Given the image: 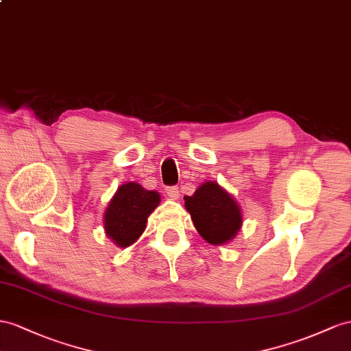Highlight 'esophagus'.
Segmentation results:
<instances>
[{
    "instance_id": "34e87169",
    "label": "esophagus",
    "mask_w": 351,
    "mask_h": 351,
    "mask_svg": "<svg viewBox=\"0 0 351 351\" xmlns=\"http://www.w3.org/2000/svg\"><path fill=\"white\" fill-rule=\"evenodd\" d=\"M166 193H167L169 197H172L173 200H176V199H179V193H181V191H179L178 186H167Z\"/></svg>"
}]
</instances>
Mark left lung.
Segmentation results:
<instances>
[{
	"label": "left lung",
	"mask_w": 351,
	"mask_h": 351,
	"mask_svg": "<svg viewBox=\"0 0 351 351\" xmlns=\"http://www.w3.org/2000/svg\"><path fill=\"white\" fill-rule=\"evenodd\" d=\"M184 200L194 227L212 245L227 243L243 222L236 200L215 182H204Z\"/></svg>",
	"instance_id": "left-lung-1"
}]
</instances>
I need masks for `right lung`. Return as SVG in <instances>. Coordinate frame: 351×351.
<instances>
[{
  "instance_id": "1",
  "label": "right lung",
  "mask_w": 351,
  "mask_h": 351,
  "mask_svg": "<svg viewBox=\"0 0 351 351\" xmlns=\"http://www.w3.org/2000/svg\"><path fill=\"white\" fill-rule=\"evenodd\" d=\"M160 203L156 191H148L136 182L121 185L105 212V231L115 245L128 247L139 239L147 227V218Z\"/></svg>"
}]
</instances>
